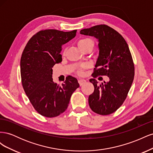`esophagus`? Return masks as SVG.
<instances>
[{
	"label": "esophagus",
	"instance_id": "1",
	"mask_svg": "<svg viewBox=\"0 0 153 153\" xmlns=\"http://www.w3.org/2000/svg\"><path fill=\"white\" fill-rule=\"evenodd\" d=\"M86 80L85 79H80L79 80H78V83H79V84L80 86H82V85H84V84H85L86 83Z\"/></svg>",
	"mask_w": 153,
	"mask_h": 153
}]
</instances>
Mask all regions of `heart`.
<instances>
[{
	"label": "heart",
	"instance_id": "heart-1",
	"mask_svg": "<svg viewBox=\"0 0 153 153\" xmlns=\"http://www.w3.org/2000/svg\"><path fill=\"white\" fill-rule=\"evenodd\" d=\"M78 46L79 47L80 49L88 47V46H92V47H93L94 42L90 38H83L78 41ZM65 52H66V49H64L63 51V53H65ZM79 72L82 73V71H80Z\"/></svg>",
	"mask_w": 153,
	"mask_h": 153
}]
</instances>
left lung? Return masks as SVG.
Returning <instances> with one entry per match:
<instances>
[{
    "label": "left lung",
    "mask_w": 153,
    "mask_h": 153,
    "mask_svg": "<svg viewBox=\"0 0 153 153\" xmlns=\"http://www.w3.org/2000/svg\"><path fill=\"white\" fill-rule=\"evenodd\" d=\"M80 34L98 39L99 54L93 76L106 75L107 82L98 85L94 78L89 81L94 91L89 96L93 112L109 115L117 110L126 99L134 78V64L128 45L118 32L106 25H98L80 31Z\"/></svg>",
    "instance_id": "left-lung-1"
}]
</instances>
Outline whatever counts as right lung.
<instances>
[{
  "mask_svg": "<svg viewBox=\"0 0 153 153\" xmlns=\"http://www.w3.org/2000/svg\"><path fill=\"white\" fill-rule=\"evenodd\" d=\"M76 31L41 30L30 39L22 53V85L32 106L43 116L54 117L63 113L73 92L80 86L71 76L62 85L52 78L53 66L62 62V46L75 38Z\"/></svg>",
  "mask_w": 153,
  "mask_h": 153,
  "instance_id": "1",
  "label": "right lung"
}]
</instances>
